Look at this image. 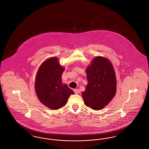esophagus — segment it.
Segmentation results:
<instances>
[{
  "instance_id": "esophagus-1",
  "label": "esophagus",
  "mask_w": 149,
  "mask_h": 149,
  "mask_svg": "<svg viewBox=\"0 0 149 149\" xmlns=\"http://www.w3.org/2000/svg\"><path fill=\"white\" fill-rule=\"evenodd\" d=\"M74 92L75 94H79V93L80 92V91L79 90V89H74Z\"/></svg>"
}]
</instances>
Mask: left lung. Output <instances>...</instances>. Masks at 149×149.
I'll return each mask as SVG.
<instances>
[{"label":"left lung","mask_w":149,"mask_h":149,"mask_svg":"<svg viewBox=\"0 0 149 149\" xmlns=\"http://www.w3.org/2000/svg\"><path fill=\"white\" fill-rule=\"evenodd\" d=\"M88 85L82 97L87 107L98 111L107 106L116 93L117 81L112 63L104 57H95L86 69Z\"/></svg>","instance_id":"obj_1"}]
</instances>
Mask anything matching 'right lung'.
Here are the masks:
<instances>
[{"label": "right lung", "mask_w": 149, "mask_h": 149, "mask_svg": "<svg viewBox=\"0 0 149 149\" xmlns=\"http://www.w3.org/2000/svg\"><path fill=\"white\" fill-rule=\"evenodd\" d=\"M64 67L56 57L45 60L40 66L36 77L35 90L37 97L43 105L56 110L65 106L74 93L61 81Z\"/></svg>", "instance_id": "right-lung-1"}]
</instances>
